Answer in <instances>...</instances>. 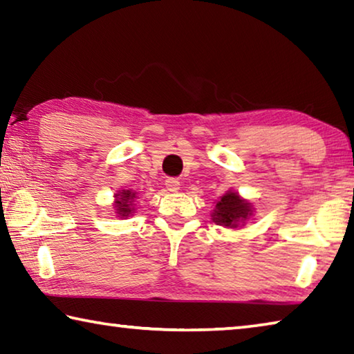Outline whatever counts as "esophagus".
<instances>
[{
    "label": "esophagus",
    "instance_id": "obj_1",
    "mask_svg": "<svg viewBox=\"0 0 354 354\" xmlns=\"http://www.w3.org/2000/svg\"><path fill=\"white\" fill-rule=\"evenodd\" d=\"M165 187L169 192H178L179 190V179L176 178H167L165 179Z\"/></svg>",
    "mask_w": 354,
    "mask_h": 354
}]
</instances>
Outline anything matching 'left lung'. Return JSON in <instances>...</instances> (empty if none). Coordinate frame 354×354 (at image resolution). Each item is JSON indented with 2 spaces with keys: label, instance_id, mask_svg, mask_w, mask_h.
<instances>
[{
  "label": "left lung",
  "instance_id": "left-lung-1",
  "mask_svg": "<svg viewBox=\"0 0 354 354\" xmlns=\"http://www.w3.org/2000/svg\"><path fill=\"white\" fill-rule=\"evenodd\" d=\"M248 215H251L250 203L241 200V196L236 192H227L215 205L212 217L217 225L225 227H237L241 221L247 220Z\"/></svg>",
  "mask_w": 354,
  "mask_h": 354
}]
</instances>
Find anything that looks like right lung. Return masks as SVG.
I'll return each mask as SVG.
<instances>
[{
    "mask_svg": "<svg viewBox=\"0 0 354 354\" xmlns=\"http://www.w3.org/2000/svg\"><path fill=\"white\" fill-rule=\"evenodd\" d=\"M115 196H117V201H115L117 214L120 215V217H128V215L133 212L131 203L134 201L136 194H134V192H131V190H122Z\"/></svg>",
    "mask_w": 354,
    "mask_h": 354,
    "instance_id": "1",
    "label": "right lung"
}]
</instances>
